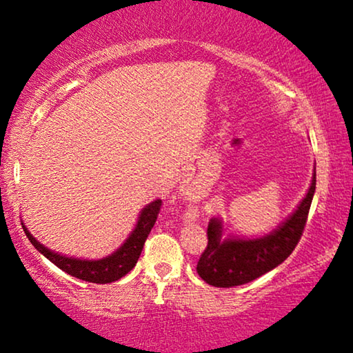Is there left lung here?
<instances>
[{
	"mask_svg": "<svg viewBox=\"0 0 353 353\" xmlns=\"http://www.w3.org/2000/svg\"><path fill=\"white\" fill-rule=\"evenodd\" d=\"M316 190V171L305 198L292 214L271 234L259 238H223V223L212 218L207 227L208 244L196 266L199 277L212 286L230 288L252 282L291 255L307 224Z\"/></svg>",
	"mask_w": 353,
	"mask_h": 353,
	"instance_id": "8db88e82",
	"label": "left lung"
}]
</instances>
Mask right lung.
Instances as JSON below:
<instances>
[{
    "instance_id": "add662e5",
    "label": "right lung",
    "mask_w": 353,
    "mask_h": 353,
    "mask_svg": "<svg viewBox=\"0 0 353 353\" xmlns=\"http://www.w3.org/2000/svg\"><path fill=\"white\" fill-rule=\"evenodd\" d=\"M160 207H162V199H155L151 204H148L143 208L139 221H137L135 229L128 236V240L121 244V248L99 260L73 259V256H65L59 252H54V250H50L40 241L35 240L25 224L21 223V225L25 229V234L29 238V241L32 243V246L40 254H43L51 263H54L57 268H61L62 271L73 277L85 280V282L112 283L126 276L137 265V260L140 259V254L143 246H145L149 232H151L155 221H157Z\"/></svg>"
}]
</instances>
